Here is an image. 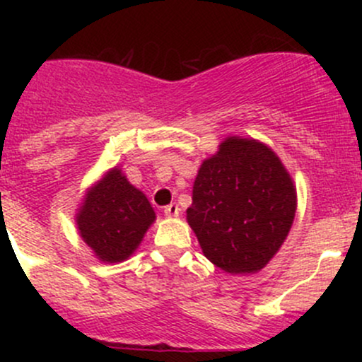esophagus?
Here are the masks:
<instances>
[{"mask_svg": "<svg viewBox=\"0 0 362 362\" xmlns=\"http://www.w3.org/2000/svg\"><path fill=\"white\" fill-rule=\"evenodd\" d=\"M163 213H165V216H167V218H177L178 213H180V207H178L175 202H173V204L165 207Z\"/></svg>", "mask_w": 362, "mask_h": 362, "instance_id": "1", "label": "esophagus"}]
</instances>
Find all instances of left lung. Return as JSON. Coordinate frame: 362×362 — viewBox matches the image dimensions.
<instances>
[{
	"label": "left lung",
	"mask_w": 362,
	"mask_h": 362,
	"mask_svg": "<svg viewBox=\"0 0 362 362\" xmlns=\"http://www.w3.org/2000/svg\"><path fill=\"white\" fill-rule=\"evenodd\" d=\"M296 207V185L276 151L259 139L228 136L199 168L187 223L207 260L245 276L279 252Z\"/></svg>",
	"instance_id": "obj_1"
}]
</instances>
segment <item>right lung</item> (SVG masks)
Segmentation results:
<instances>
[{
	"instance_id": "1",
	"label": "right lung",
	"mask_w": 362,
	"mask_h": 362,
	"mask_svg": "<svg viewBox=\"0 0 362 362\" xmlns=\"http://www.w3.org/2000/svg\"><path fill=\"white\" fill-rule=\"evenodd\" d=\"M156 214L148 197L122 173L107 170L86 189L74 216L78 233L103 264L127 260L139 248Z\"/></svg>"
}]
</instances>
